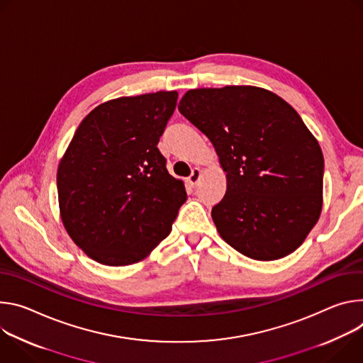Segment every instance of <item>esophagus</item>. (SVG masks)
Returning a JSON list of instances; mask_svg holds the SVG:
<instances>
[{
	"label": "esophagus",
	"instance_id": "obj_1",
	"mask_svg": "<svg viewBox=\"0 0 363 363\" xmlns=\"http://www.w3.org/2000/svg\"><path fill=\"white\" fill-rule=\"evenodd\" d=\"M200 176H202V170H200V169H193V170H191V174H190L189 179H187V183H189L191 187L197 186V183H199V180H200Z\"/></svg>",
	"mask_w": 363,
	"mask_h": 363
}]
</instances>
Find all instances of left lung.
<instances>
[{
  "mask_svg": "<svg viewBox=\"0 0 363 363\" xmlns=\"http://www.w3.org/2000/svg\"><path fill=\"white\" fill-rule=\"evenodd\" d=\"M179 111L213 144L226 193L212 209L238 252L274 261L294 252L323 206V152L297 111L258 86L187 91Z\"/></svg>",
  "mask_w": 363,
  "mask_h": 363,
  "instance_id": "obj_1",
  "label": "left lung"
}]
</instances>
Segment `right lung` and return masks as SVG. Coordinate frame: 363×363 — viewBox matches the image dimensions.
I'll use <instances>...</instances> for the list:
<instances>
[{
  "label": "right lung",
  "instance_id": "add662e5",
  "mask_svg": "<svg viewBox=\"0 0 363 363\" xmlns=\"http://www.w3.org/2000/svg\"><path fill=\"white\" fill-rule=\"evenodd\" d=\"M179 94L121 96L92 109L57 167L63 226L89 258L125 267L172 232L187 194L157 148Z\"/></svg>",
  "mask_w": 363,
  "mask_h": 363
}]
</instances>
